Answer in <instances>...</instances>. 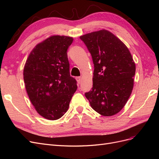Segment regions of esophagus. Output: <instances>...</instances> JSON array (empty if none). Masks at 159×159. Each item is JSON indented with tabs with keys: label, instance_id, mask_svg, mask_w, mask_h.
<instances>
[{
	"label": "esophagus",
	"instance_id": "34e87169",
	"mask_svg": "<svg viewBox=\"0 0 159 159\" xmlns=\"http://www.w3.org/2000/svg\"><path fill=\"white\" fill-rule=\"evenodd\" d=\"M76 80L77 81H78V84H80L81 82V77H76Z\"/></svg>",
	"mask_w": 159,
	"mask_h": 159
}]
</instances>
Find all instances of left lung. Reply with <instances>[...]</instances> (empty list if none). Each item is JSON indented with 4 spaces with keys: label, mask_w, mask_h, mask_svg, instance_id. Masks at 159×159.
<instances>
[{
    "label": "left lung",
    "mask_w": 159,
    "mask_h": 159,
    "mask_svg": "<svg viewBox=\"0 0 159 159\" xmlns=\"http://www.w3.org/2000/svg\"><path fill=\"white\" fill-rule=\"evenodd\" d=\"M94 64L93 88L85 95L96 112L117 114L133 88L135 64L129 49L110 32L102 30L80 36Z\"/></svg>",
    "instance_id": "left-lung-1"
}]
</instances>
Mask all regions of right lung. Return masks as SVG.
Masks as SVG:
<instances>
[{"label":"right lung","mask_w":159,"mask_h":159,"mask_svg":"<svg viewBox=\"0 0 159 159\" xmlns=\"http://www.w3.org/2000/svg\"><path fill=\"white\" fill-rule=\"evenodd\" d=\"M73 40L65 36L48 38L34 48L24 68L28 97L36 111L47 119L63 116L78 88L70 75L67 54Z\"/></svg>","instance_id":"1"}]
</instances>
